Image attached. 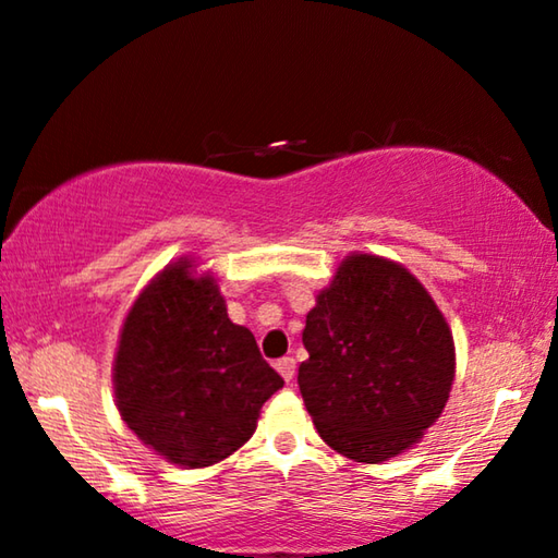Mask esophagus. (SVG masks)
Wrapping results in <instances>:
<instances>
[{
  "label": "esophagus",
  "mask_w": 558,
  "mask_h": 558,
  "mask_svg": "<svg viewBox=\"0 0 558 558\" xmlns=\"http://www.w3.org/2000/svg\"><path fill=\"white\" fill-rule=\"evenodd\" d=\"M276 368H278V374L282 376V379L293 381V376H295V359L293 356H282V359L276 361Z\"/></svg>",
  "instance_id": "esophagus-1"
}]
</instances>
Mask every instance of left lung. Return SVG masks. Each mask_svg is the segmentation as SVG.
Instances as JSON below:
<instances>
[{
    "instance_id": "left-lung-1",
    "label": "left lung",
    "mask_w": 558,
    "mask_h": 558,
    "mask_svg": "<svg viewBox=\"0 0 558 558\" xmlns=\"http://www.w3.org/2000/svg\"><path fill=\"white\" fill-rule=\"evenodd\" d=\"M298 366L318 435L356 462L412 447L445 410L454 343L442 313L402 265L351 255L305 316Z\"/></svg>"
}]
</instances>
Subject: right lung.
Wrapping results in <instances>:
<instances>
[{
    "label": "right lung",
    "instance_id": "right-lung-1",
    "mask_svg": "<svg viewBox=\"0 0 558 558\" xmlns=\"http://www.w3.org/2000/svg\"><path fill=\"white\" fill-rule=\"evenodd\" d=\"M179 260L125 316L116 402L141 442L169 462L207 468L253 437L260 407L282 387L255 336L227 318L215 278Z\"/></svg>",
    "mask_w": 558,
    "mask_h": 558
}]
</instances>
